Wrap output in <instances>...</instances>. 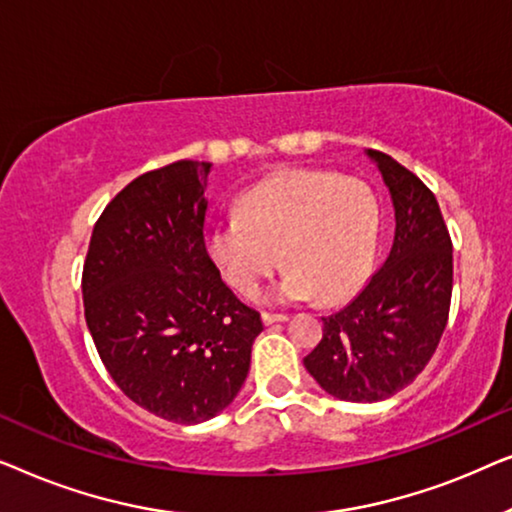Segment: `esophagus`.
<instances>
[{
    "instance_id": "obj_1",
    "label": "esophagus",
    "mask_w": 512,
    "mask_h": 512,
    "mask_svg": "<svg viewBox=\"0 0 512 512\" xmlns=\"http://www.w3.org/2000/svg\"><path fill=\"white\" fill-rule=\"evenodd\" d=\"M261 319H263V324H265V326H270V324H279V321H286L289 317H286V314L263 312V314H261Z\"/></svg>"
}]
</instances>
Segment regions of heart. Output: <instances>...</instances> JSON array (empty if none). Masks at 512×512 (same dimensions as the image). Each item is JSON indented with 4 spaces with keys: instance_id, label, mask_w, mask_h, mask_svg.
Instances as JSON below:
<instances>
[{
    "instance_id": "1",
    "label": "heart",
    "mask_w": 512,
    "mask_h": 512,
    "mask_svg": "<svg viewBox=\"0 0 512 512\" xmlns=\"http://www.w3.org/2000/svg\"><path fill=\"white\" fill-rule=\"evenodd\" d=\"M380 212L366 184L324 170H282L247 188L235 219L207 228V251L226 282L251 296L284 261L270 303L317 293L324 303L352 296L373 263ZM283 258H278V251Z\"/></svg>"
}]
</instances>
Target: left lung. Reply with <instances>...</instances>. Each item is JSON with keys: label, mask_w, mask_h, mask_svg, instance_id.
<instances>
[{"label": "left lung", "mask_w": 512, "mask_h": 512, "mask_svg": "<svg viewBox=\"0 0 512 512\" xmlns=\"http://www.w3.org/2000/svg\"><path fill=\"white\" fill-rule=\"evenodd\" d=\"M368 156L394 202V242L359 296L321 317L324 335L303 359L321 389L352 403L384 401L422 373L452 300V240L436 195L387 153Z\"/></svg>", "instance_id": "obj_1"}]
</instances>
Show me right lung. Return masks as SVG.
Wrapping results in <instances>:
<instances>
[{
    "mask_svg": "<svg viewBox=\"0 0 512 512\" xmlns=\"http://www.w3.org/2000/svg\"><path fill=\"white\" fill-rule=\"evenodd\" d=\"M209 170L177 160L132 179L97 219L81 277L111 380L174 424L207 422L233 403L263 331L207 254Z\"/></svg>",
    "mask_w": 512,
    "mask_h": 512,
    "instance_id": "1",
    "label": "right lung"
}]
</instances>
